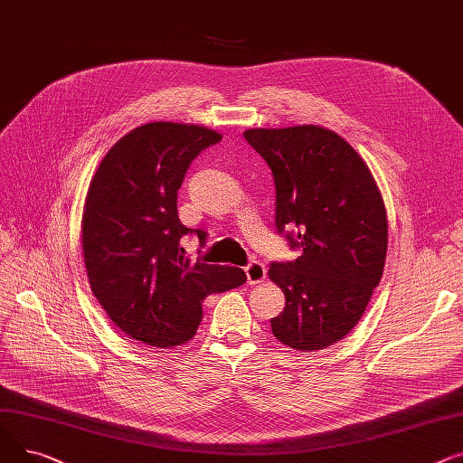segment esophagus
Returning a JSON list of instances; mask_svg holds the SVG:
<instances>
[{"label":"esophagus","instance_id":"obj_1","mask_svg":"<svg viewBox=\"0 0 463 463\" xmlns=\"http://www.w3.org/2000/svg\"><path fill=\"white\" fill-rule=\"evenodd\" d=\"M244 273H247L249 284H260V282H263V279L267 275V269L261 261L252 260L247 267H244Z\"/></svg>","mask_w":463,"mask_h":463}]
</instances>
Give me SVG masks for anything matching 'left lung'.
Returning <instances> with one entry per match:
<instances>
[{
    "label": "left lung",
    "mask_w": 463,
    "mask_h": 463,
    "mask_svg": "<svg viewBox=\"0 0 463 463\" xmlns=\"http://www.w3.org/2000/svg\"><path fill=\"white\" fill-rule=\"evenodd\" d=\"M275 179V222L293 261H273L269 277L286 297L270 319L277 340L314 351L342 340L364 314L387 256L382 193L344 138L316 125L244 130Z\"/></svg>",
    "instance_id": "8db88e82"
}]
</instances>
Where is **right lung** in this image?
<instances>
[{"label": "right lung", "instance_id": "add662e5", "mask_svg": "<svg viewBox=\"0 0 463 463\" xmlns=\"http://www.w3.org/2000/svg\"><path fill=\"white\" fill-rule=\"evenodd\" d=\"M222 134L156 121L130 130L91 179L81 247L91 291L118 327L153 347L181 345L202 321V301L247 282L239 267L184 256L183 239L207 232L181 224L177 190L188 166Z\"/></svg>", "mask_w": 463, "mask_h": 463}]
</instances>
